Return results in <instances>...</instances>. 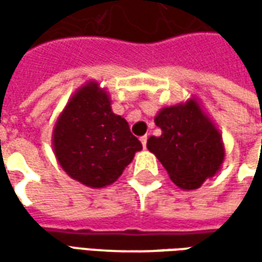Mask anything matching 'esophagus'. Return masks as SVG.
Listing matches in <instances>:
<instances>
[{"label": "esophagus", "instance_id": "esophagus-1", "mask_svg": "<svg viewBox=\"0 0 262 262\" xmlns=\"http://www.w3.org/2000/svg\"><path fill=\"white\" fill-rule=\"evenodd\" d=\"M140 142H142L143 147L146 148V144H147V135H144V136L140 137Z\"/></svg>", "mask_w": 262, "mask_h": 262}]
</instances>
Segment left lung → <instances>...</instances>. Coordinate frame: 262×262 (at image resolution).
<instances>
[{
  "mask_svg": "<svg viewBox=\"0 0 262 262\" xmlns=\"http://www.w3.org/2000/svg\"><path fill=\"white\" fill-rule=\"evenodd\" d=\"M154 122L163 133L150 137L147 148L177 187L196 189L220 170L225 160L222 135L195 99L163 108Z\"/></svg>",
  "mask_w": 262,
  "mask_h": 262,
  "instance_id": "left-lung-1",
  "label": "left lung"
}]
</instances>
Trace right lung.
<instances>
[{"label":"right lung","mask_w":262,"mask_h":262,"mask_svg":"<svg viewBox=\"0 0 262 262\" xmlns=\"http://www.w3.org/2000/svg\"><path fill=\"white\" fill-rule=\"evenodd\" d=\"M54 154L73 180L91 188L115 182L142 150L129 123L115 115L111 99L95 81L70 98L53 130Z\"/></svg>","instance_id":"1"}]
</instances>
